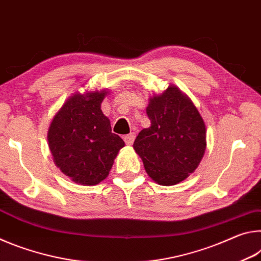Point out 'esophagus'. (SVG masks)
<instances>
[{
	"instance_id": "obj_1",
	"label": "esophagus",
	"mask_w": 261,
	"mask_h": 261,
	"mask_svg": "<svg viewBox=\"0 0 261 261\" xmlns=\"http://www.w3.org/2000/svg\"><path fill=\"white\" fill-rule=\"evenodd\" d=\"M135 138H136V134H135V132H131V134H129V135H126V136L123 137V139H124L125 144L129 145V146H130V145L134 144Z\"/></svg>"
}]
</instances>
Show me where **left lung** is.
<instances>
[{
  "label": "left lung",
  "instance_id": "left-lung-1",
  "mask_svg": "<svg viewBox=\"0 0 261 261\" xmlns=\"http://www.w3.org/2000/svg\"><path fill=\"white\" fill-rule=\"evenodd\" d=\"M151 126L134 143L154 182L169 187L182 182L199 166L206 149V126L199 112L178 87L153 95L146 108Z\"/></svg>",
  "mask_w": 261,
  "mask_h": 261
}]
</instances>
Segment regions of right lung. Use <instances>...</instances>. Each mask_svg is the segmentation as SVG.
<instances>
[{
    "mask_svg": "<svg viewBox=\"0 0 261 261\" xmlns=\"http://www.w3.org/2000/svg\"><path fill=\"white\" fill-rule=\"evenodd\" d=\"M107 92L72 94L56 113L48 129V146L55 165L74 183L96 185L107 177L124 147L101 110Z\"/></svg>",
    "mask_w": 261,
    "mask_h": 261,
    "instance_id": "right-lung-1",
    "label": "right lung"
}]
</instances>
